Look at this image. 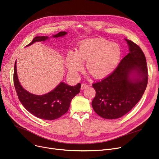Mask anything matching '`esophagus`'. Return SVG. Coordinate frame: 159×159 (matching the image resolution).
Segmentation results:
<instances>
[{
	"mask_svg": "<svg viewBox=\"0 0 159 159\" xmlns=\"http://www.w3.org/2000/svg\"><path fill=\"white\" fill-rule=\"evenodd\" d=\"M88 87V85L86 84H85V83H82V84H81V89H82V90L87 88Z\"/></svg>",
	"mask_w": 159,
	"mask_h": 159,
	"instance_id": "obj_1",
	"label": "esophagus"
}]
</instances>
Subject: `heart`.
Masks as SVG:
<instances>
[{"instance_id":"obj_1","label":"heart","mask_w":159,"mask_h":159,"mask_svg":"<svg viewBox=\"0 0 159 159\" xmlns=\"http://www.w3.org/2000/svg\"><path fill=\"white\" fill-rule=\"evenodd\" d=\"M120 46L102 39L82 41L76 52H70L66 58L67 67L73 76L83 68L86 61L88 71L95 78L101 79L110 75L117 66L121 57Z\"/></svg>"}]
</instances>
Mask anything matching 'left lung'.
Listing matches in <instances>:
<instances>
[{
  "label": "left lung",
  "instance_id": "obj_1",
  "mask_svg": "<svg viewBox=\"0 0 159 159\" xmlns=\"http://www.w3.org/2000/svg\"><path fill=\"white\" fill-rule=\"evenodd\" d=\"M129 47L125 56L111 74L93 84L96 91L93 109L106 119H119L126 115L143 97L148 84L146 57L140 48L124 39Z\"/></svg>",
  "mask_w": 159,
  "mask_h": 159
}]
</instances>
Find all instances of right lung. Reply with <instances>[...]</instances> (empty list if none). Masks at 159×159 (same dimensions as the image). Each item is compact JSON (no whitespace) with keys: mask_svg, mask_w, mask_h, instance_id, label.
Segmentation results:
<instances>
[{"mask_svg":"<svg viewBox=\"0 0 159 159\" xmlns=\"http://www.w3.org/2000/svg\"><path fill=\"white\" fill-rule=\"evenodd\" d=\"M66 34L67 32L61 31L53 35L52 37H62ZM49 39L47 36H37L26 47L36 42L45 41ZM16 64V61L15 62L13 74L15 88L20 102L30 113L39 119L52 120L61 117L68 111L72 98L80 92V83L73 86L61 82L48 93L42 95L32 94L21 86L17 76Z\"/></svg>","mask_w":159,"mask_h":159,"instance_id":"add662e5","label":"right lung"}]
</instances>
